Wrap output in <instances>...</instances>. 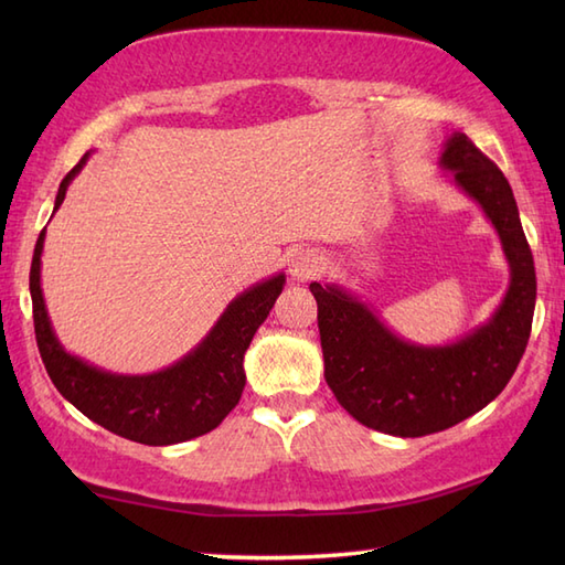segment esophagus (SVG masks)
Returning <instances> with one entry per match:
<instances>
[{"label": "esophagus", "mask_w": 565, "mask_h": 565, "mask_svg": "<svg viewBox=\"0 0 565 565\" xmlns=\"http://www.w3.org/2000/svg\"><path fill=\"white\" fill-rule=\"evenodd\" d=\"M320 255L313 249H298L291 255V262H289V274L294 281H310L316 279V274L320 271Z\"/></svg>", "instance_id": "34e87169"}]
</instances>
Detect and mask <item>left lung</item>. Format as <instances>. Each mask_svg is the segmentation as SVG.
Listing matches in <instances>:
<instances>
[{
    "mask_svg": "<svg viewBox=\"0 0 565 565\" xmlns=\"http://www.w3.org/2000/svg\"><path fill=\"white\" fill-rule=\"evenodd\" d=\"M439 167L481 206L508 259V291L486 322L454 342L419 344L395 334L354 291L310 284L328 386L354 419L393 437H425L483 411L508 386L532 332L534 259L505 174L463 134L444 142Z\"/></svg>",
    "mask_w": 565,
    "mask_h": 565,
    "instance_id": "obj_1",
    "label": "left lung"
}]
</instances>
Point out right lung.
<instances>
[{
	"label": "right lung",
	"instance_id": "obj_1",
	"mask_svg": "<svg viewBox=\"0 0 565 565\" xmlns=\"http://www.w3.org/2000/svg\"><path fill=\"white\" fill-rule=\"evenodd\" d=\"M89 154H84L60 182L53 213L63 206L67 186L87 164ZM43 243L45 231L35 243L29 276L33 326L47 376L63 398L92 423L148 447L189 441L218 427L243 395L245 352L284 291L286 274L276 271L237 294L206 338L174 364L152 374H116L67 352L57 340L41 286Z\"/></svg>",
	"mask_w": 565,
	"mask_h": 565
}]
</instances>
